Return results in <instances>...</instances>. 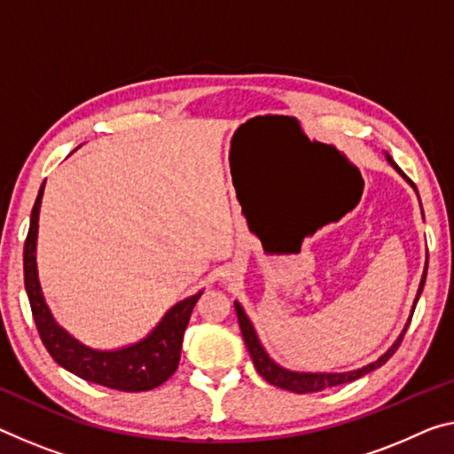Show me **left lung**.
<instances>
[{"label":"left lung","mask_w":454,"mask_h":454,"mask_svg":"<svg viewBox=\"0 0 454 454\" xmlns=\"http://www.w3.org/2000/svg\"><path fill=\"white\" fill-rule=\"evenodd\" d=\"M387 161H390L395 169L400 171L402 176L406 177L404 171H402L398 165H395V161L392 160L390 155H387ZM408 179V177H406ZM410 182V179H408ZM412 184V182H410ZM414 185V184H412ZM416 190V185H414ZM427 266H428V261H427ZM424 280H427V270H424L422 275V280H420V289H419V294H416V303H419V297L420 293L424 289ZM234 309H236V315H239V325H240V331H242V337H244V343H247V349L250 357H253V364L256 372L261 373V376L266 380V382L277 386V387H283V390H289V392H297V394H311V392H321V390H327V387H333V386H341V384H348V382H354V380L365 376V373H370L373 370H378L380 365H384L387 359H390L395 349L400 348L402 340H404L406 335V329L404 333H402L398 340H395V343L392 345L390 349L386 351V354L378 359V362H373L370 365H365V368L362 370H356V372H345V373H297V372H289V370H283L280 365H277L272 359L266 356V351L262 349L261 341H258V337L254 333V327L253 323L248 321L247 315H244L242 307L239 303H234ZM410 325V323H408Z\"/></svg>","instance_id":"obj_1"}]
</instances>
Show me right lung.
<instances>
[{
    "instance_id": "1",
    "label": "right lung",
    "mask_w": 454,
    "mask_h": 454,
    "mask_svg": "<svg viewBox=\"0 0 454 454\" xmlns=\"http://www.w3.org/2000/svg\"><path fill=\"white\" fill-rule=\"evenodd\" d=\"M42 193H44V184L34 201L30 230H27L24 244V285L27 299H30L35 329H38L48 354L64 370L72 372L86 382L113 387L119 392H147L168 382L177 370L184 331L188 327L192 309L201 293L171 307L160 325L151 331V335L131 348L117 351L84 348L62 327L56 325L40 291L38 269H35V239H38Z\"/></svg>"
}]
</instances>
